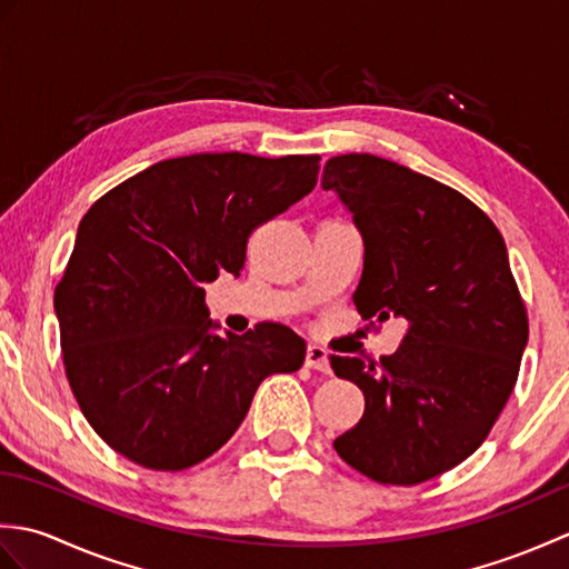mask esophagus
<instances>
[{
    "label": "esophagus",
    "mask_w": 569,
    "mask_h": 569,
    "mask_svg": "<svg viewBox=\"0 0 569 569\" xmlns=\"http://www.w3.org/2000/svg\"><path fill=\"white\" fill-rule=\"evenodd\" d=\"M306 367L316 369V371H330V357H328V349H322L320 345H308V352H306Z\"/></svg>",
    "instance_id": "34e87169"
}]
</instances>
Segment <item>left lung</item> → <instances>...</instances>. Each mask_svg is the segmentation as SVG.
Returning <instances> with one entry per match:
<instances>
[{"label":"left lung","mask_w":569,"mask_h":569,"mask_svg":"<svg viewBox=\"0 0 569 569\" xmlns=\"http://www.w3.org/2000/svg\"><path fill=\"white\" fill-rule=\"evenodd\" d=\"M322 190L365 241L361 318L408 320L391 357L330 359L367 401L335 450L381 485H420L485 442L516 386L528 318L509 251L462 192L379 156H332Z\"/></svg>","instance_id":"8db88e82"}]
</instances>
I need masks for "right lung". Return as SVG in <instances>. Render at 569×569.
Listing matches in <instances>:
<instances>
[{
  "instance_id": "add662e5",
  "label": "right lung",
  "mask_w": 569,
  "mask_h": 569,
  "mask_svg": "<svg viewBox=\"0 0 569 569\" xmlns=\"http://www.w3.org/2000/svg\"><path fill=\"white\" fill-rule=\"evenodd\" d=\"M318 163L178 156L82 217L53 300L70 389L112 450L188 469L232 438L266 377L303 367L306 340L286 325L217 335L204 283L239 276L251 229L308 196Z\"/></svg>"
}]
</instances>
